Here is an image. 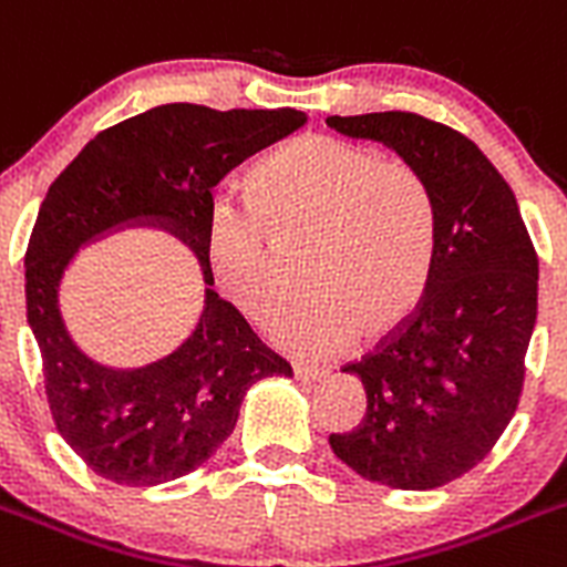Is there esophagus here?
Returning a JSON list of instances; mask_svg holds the SVG:
<instances>
[{"mask_svg":"<svg viewBox=\"0 0 567 567\" xmlns=\"http://www.w3.org/2000/svg\"><path fill=\"white\" fill-rule=\"evenodd\" d=\"M293 374H296V380H301V383H321V380H324L330 372L321 367H305V363H296Z\"/></svg>","mask_w":567,"mask_h":567,"instance_id":"34e87169","label":"esophagus"}]
</instances>
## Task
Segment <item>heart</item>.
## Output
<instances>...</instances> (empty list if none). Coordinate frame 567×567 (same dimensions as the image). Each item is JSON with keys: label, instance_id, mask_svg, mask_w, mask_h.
Masks as SVG:
<instances>
[{"label": "heart", "instance_id": "heart-1", "mask_svg": "<svg viewBox=\"0 0 567 567\" xmlns=\"http://www.w3.org/2000/svg\"><path fill=\"white\" fill-rule=\"evenodd\" d=\"M313 288L274 310L266 332L305 358L330 355L358 332L383 336L416 313L439 257V204L414 164L332 134H301L251 171L248 200H220L206 257L220 293L259 319L282 293L277 240L308 235Z\"/></svg>", "mask_w": 567, "mask_h": 567}]
</instances>
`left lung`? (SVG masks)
I'll return each instance as SVG.
<instances>
[{
	"instance_id": "1",
	"label": "left lung",
	"mask_w": 567,
	"mask_h": 567,
	"mask_svg": "<svg viewBox=\"0 0 567 567\" xmlns=\"http://www.w3.org/2000/svg\"><path fill=\"white\" fill-rule=\"evenodd\" d=\"M383 142L431 182L439 204L433 282L409 324L341 372L367 414L330 447L391 489H436L473 470L515 416L537 321V254L515 193L473 140L411 111L327 116Z\"/></svg>"
}]
</instances>
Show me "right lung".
<instances>
[{
  "instance_id": "1",
  "label": "right lung",
  "mask_w": 567,
  "mask_h": 567,
  "mask_svg": "<svg viewBox=\"0 0 567 567\" xmlns=\"http://www.w3.org/2000/svg\"><path fill=\"white\" fill-rule=\"evenodd\" d=\"M305 120L296 109L156 105L94 136L41 200L24 257L28 324L58 433L105 481L156 486L193 473L235 431L243 396L257 380L293 374L235 305L212 290L206 220L212 189L226 173ZM128 228L176 236L199 262L205 305L190 336L167 357L111 368L71 338L60 285L83 247Z\"/></svg>"
}]
</instances>
